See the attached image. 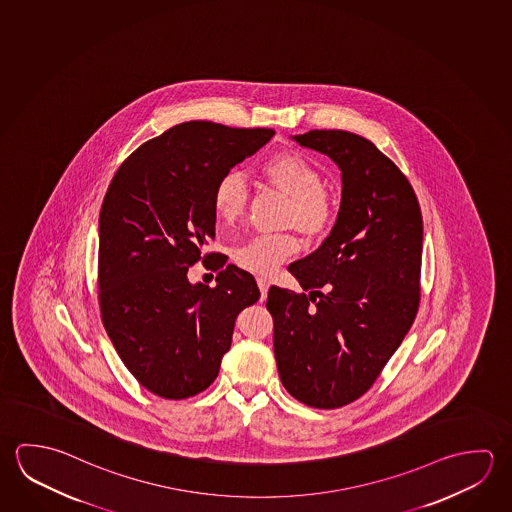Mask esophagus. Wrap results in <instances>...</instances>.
I'll list each match as a JSON object with an SVG mask.
<instances>
[{
  "instance_id": "34e87169",
  "label": "esophagus",
  "mask_w": 512,
  "mask_h": 512,
  "mask_svg": "<svg viewBox=\"0 0 512 512\" xmlns=\"http://www.w3.org/2000/svg\"><path fill=\"white\" fill-rule=\"evenodd\" d=\"M257 286H259L260 289V296H262V300L268 296V289H269V280L268 278H257Z\"/></svg>"
}]
</instances>
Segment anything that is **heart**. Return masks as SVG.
I'll list each match as a JSON object with an SVG mask.
<instances>
[{
	"mask_svg": "<svg viewBox=\"0 0 512 512\" xmlns=\"http://www.w3.org/2000/svg\"><path fill=\"white\" fill-rule=\"evenodd\" d=\"M264 172L278 189L289 196L287 221L300 226L305 234L325 232L332 223L334 208L329 194L320 187L322 174L305 154L282 151L264 163ZM248 199V185L243 172H223L214 189V208L219 219L235 221L243 214ZM300 244L289 232L255 234L234 250L235 264L255 275H269L298 252Z\"/></svg>",
	"mask_w": 512,
	"mask_h": 512,
	"instance_id": "heart-1",
	"label": "heart"
}]
</instances>
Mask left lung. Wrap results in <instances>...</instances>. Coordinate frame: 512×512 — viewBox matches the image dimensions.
Returning a JSON list of instances; mask_svg holds the SVG:
<instances>
[{"label":"left lung","instance_id":"left-lung-1","mask_svg":"<svg viewBox=\"0 0 512 512\" xmlns=\"http://www.w3.org/2000/svg\"><path fill=\"white\" fill-rule=\"evenodd\" d=\"M296 142L341 169L331 235L289 264L304 291L269 287L278 376L300 403L332 410L381 376L421 304L422 216L410 181L363 136L314 129Z\"/></svg>","mask_w":512,"mask_h":512}]
</instances>
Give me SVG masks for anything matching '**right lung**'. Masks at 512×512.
<instances>
[{
	"label": "right lung",
	"instance_id": "add662e5",
	"mask_svg": "<svg viewBox=\"0 0 512 512\" xmlns=\"http://www.w3.org/2000/svg\"><path fill=\"white\" fill-rule=\"evenodd\" d=\"M273 135L185 122L140 145L109 183L99 219L100 318L127 370L163 399L214 383L235 318L260 298L248 271L225 266L207 246L216 237L217 180ZM212 258L217 286L192 287L188 268Z\"/></svg>",
	"mask_w": 512,
	"mask_h": 512
}]
</instances>
